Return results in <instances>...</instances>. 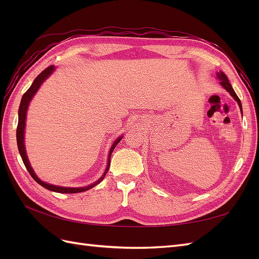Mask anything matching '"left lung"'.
<instances>
[{
  "label": "left lung",
  "mask_w": 259,
  "mask_h": 259,
  "mask_svg": "<svg viewBox=\"0 0 259 259\" xmlns=\"http://www.w3.org/2000/svg\"><path fill=\"white\" fill-rule=\"evenodd\" d=\"M217 76H218V79L221 80V84L225 88V89H226L227 92L230 93V96H232V97L235 99V100L238 102L239 108L241 109V102H240V100H239V98L237 97V95H236V93H235L232 84L229 83V81H228V79H227L226 74H225L224 72H219V73H217ZM241 112H243V109H241Z\"/></svg>",
  "instance_id": "left-lung-1"
}]
</instances>
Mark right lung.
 Returning <instances> with one entry per match:
<instances>
[{"label":"right lung","instance_id":"obj_1","mask_svg":"<svg viewBox=\"0 0 259 259\" xmlns=\"http://www.w3.org/2000/svg\"><path fill=\"white\" fill-rule=\"evenodd\" d=\"M53 70H54V65H50V67H48L47 69L43 70L42 72L36 76L35 80L33 81L32 85L29 88V89H27V91L24 93L23 97H22L20 107H19V122H18V128H16V142H18L19 152H20V155H21L22 160H23V163H24L25 168L27 169V171L30 172L31 177L34 179L38 185H41L42 187H45V188H47L48 190L56 191V192H61V194H76V192H82V191H85L88 189L92 188V187H95L96 185H98L104 178V176H106V174L108 172V169H109V166H110V158H111V153L114 150L115 146H117L119 142H120V140L122 139V137H119V139L115 140L114 144L112 145L111 149H110V152H109V158H108L109 159V160H108L109 162H108V166H107L106 171H104L102 177L99 179L97 183L92 184V185L88 186V187H83V188H68V187H59V186H53V185H50V184H46V183H43L41 179H38L37 176L34 174V171H33V169H32L31 164L29 162V159H27L26 152H25V147H24L25 118H26L27 107H29L31 99L33 98V96L35 95V92L37 91L38 88H40V85L43 83V81H45L48 78V76L53 72Z\"/></svg>","mask_w":259,"mask_h":259}]
</instances>
